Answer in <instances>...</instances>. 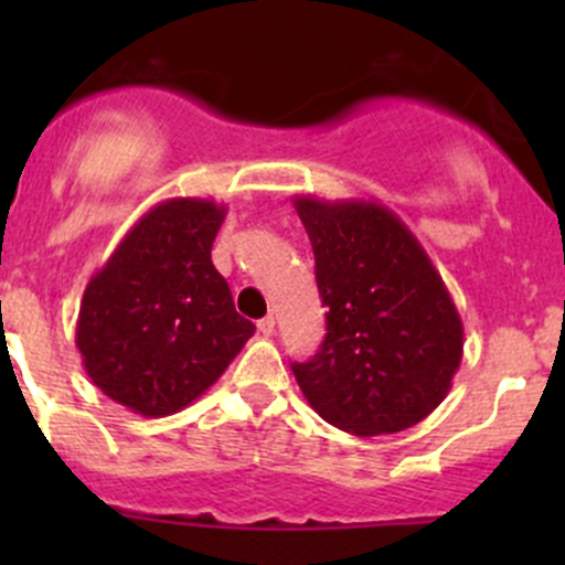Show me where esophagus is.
<instances>
[{
	"label": "esophagus",
	"mask_w": 565,
	"mask_h": 565,
	"mask_svg": "<svg viewBox=\"0 0 565 565\" xmlns=\"http://www.w3.org/2000/svg\"><path fill=\"white\" fill-rule=\"evenodd\" d=\"M256 328H259V333L265 335V339H270V335L276 333V319H273V317H262L259 322H256Z\"/></svg>",
	"instance_id": "obj_1"
}]
</instances>
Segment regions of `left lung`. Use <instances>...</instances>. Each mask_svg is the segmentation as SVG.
<instances>
[{
	"label": "left lung",
	"instance_id": "1",
	"mask_svg": "<svg viewBox=\"0 0 565 565\" xmlns=\"http://www.w3.org/2000/svg\"><path fill=\"white\" fill-rule=\"evenodd\" d=\"M315 248L328 335L292 363L319 418L358 437L424 420L451 391L465 328L418 237L372 199L295 196Z\"/></svg>",
	"mask_w": 565,
	"mask_h": 565
}]
</instances>
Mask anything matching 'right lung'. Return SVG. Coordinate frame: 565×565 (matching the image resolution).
<instances>
[{"instance_id":"right-lung-1","label":"right lung","mask_w":565,"mask_h":565,"mask_svg":"<svg viewBox=\"0 0 565 565\" xmlns=\"http://www.w3.org/2000/svg\"><path fill=\"white\" fill-rule=\"evenodd\" d=\"M226 204L177 196L147 210L89 278L76 347L89 380L122 407L163 418L226 372L254 322L210 259Z\"/></svg>"}]
</instances>
